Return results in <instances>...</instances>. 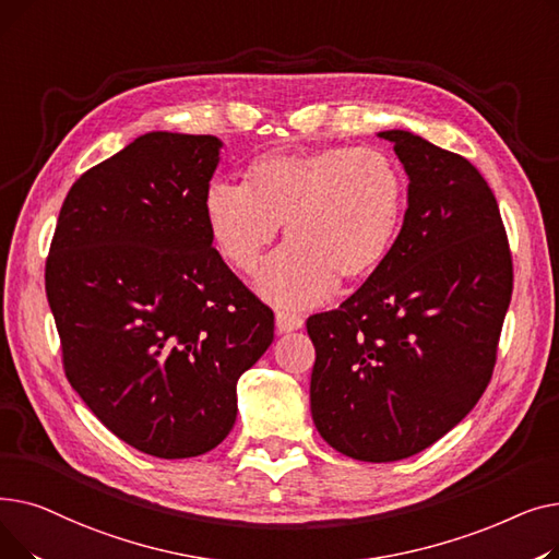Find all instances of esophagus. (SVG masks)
Segmentation results:
<instances>
[{"label": "esophagus", "instance_id": "1", "mask_svg": "<svg viewBox=\"0 0 559 559\" xmlns=\"http://www.w3.org/2000/svg\"><path fill=\"white\" fill-rule=\"evenodd\" d=\"M304 326V317L292 312V310H276V329L278 333H289V331H299Z\"/></svg>", "mask_w": 559, "mask_h": 559}]
</instances>
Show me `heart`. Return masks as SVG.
Segmentation results:
<instances>
[{
	"label": "heart",
	"mask_w": 559,
	"mask_h": 559,
	"mask_svg": "<svg viewBox=\"0 0 559 559\" xmlns=\"http://www.w3.org/2000/svg\"><path fill=\"white\" fill-rule=\"evenodd\" d=\"M201 211L226 262L251 274L276 240L283 247L258 278L278 306L301 308L329 297L337 278L354 283L390 255L405 211L399 165L373 146H324L255 158L242 186L213 181Z\"/></svg>",
	"instance_id": "heart-1"
}]
</instances>
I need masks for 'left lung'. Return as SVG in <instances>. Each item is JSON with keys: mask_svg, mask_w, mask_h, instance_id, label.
<instances>
[{"mask_svg": "<svg viewBox=\"0 0 559 559\" xmlns=\"http://www.w3.org/2000/svg\"><path fill=\"white\" fill-rule=\"evenodd\" d=\"M378 135L409 176L401 233L358 292L306 326L319 435L354 460L394 462L435 444L487 390L514 274L483 174L409 131Z\"/></svg>", "mask_w": 559, "mask_h": 559, "instance_id": "obj_1", "label": "left lung"}]
</instances>
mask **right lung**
<instances>
[{"label":"right lung","mask_w":559,"mask_h":559,"mask_svg":"<svg viewBox=\"0 0 559 559\" xmlns=\"http://www.w3.org/2000/svg\"><path fill=\"white\" fill-rule=\"evenodd\" d=\"M219 146L154 131L81 174L45 264L70 385L112 435L165 460L222 442L238 378L274 340L272 308L203 219Z\"/></svg>","instance_id":"obj_1"}]
</instances>
